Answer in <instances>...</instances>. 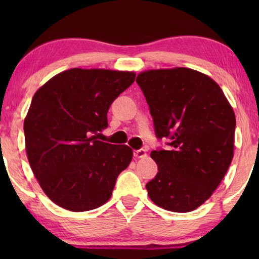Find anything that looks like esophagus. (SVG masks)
Returning a JSON list of instances; mask_svg holds the SVG:
<instances>
[{
	"label": "esophagus",
	"instance_id": "obj_1",
	"mask_svg": "<svg viewBox=\"0 0 259 259\" xmlns=\"http://www.w3.org/2000/svg\"><path fill=\"white\" fill-rule=\"evenodd\" d=\"M133 154H134V158L137 159H144L147 157V152L145 150H137L133 152Z\"/></svg>",
	"mask_w": 259,
	"mask_h": 259
}]
</instances>
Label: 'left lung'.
I'll list each match as a JSON object with an SVG mask.
<instances>
[{"instance_id":"obj_1","label":"left lung","mask_w":259,"mask_h":259,"mask_svg":"<svg viewBox=\"0 0 259 259\" xmlns=\"http://www.w3.org/2000/svg\"><path fill=\"white\" fill-rule=\"evenodd\" d=\"M158 138L168 150L152 151L158 165L146 184L150 199L172 212L204 204L224 178L233 158L235 112L219 84L198 70L176 67L138 74Z\"/></svg>"}]
</instances>
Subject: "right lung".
<instances>
[{"mask_svg": "<svg viewBox=\"0 0 259 259\" xmlns=\"http://www.w3.org/2000/svg\"><path fill=\"white\" fill-rule=\"evenodd\" d=\"M134 79L128 70L72 68L34 94L23 123L27 157L53 203L83 212L109 200L133 151L97 136L108 125L109 106Z\"/></svg>", "mask_w": 259, "mask_h": 259, "instance_id": "right-lung-1", "label": "right lung"}]
</instances>
